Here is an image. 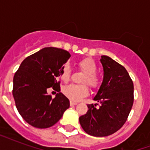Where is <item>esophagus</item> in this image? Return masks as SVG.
<instances>
[{
    "instance_id": "34e87169",
    "label": "esophagus",
    "mask_w": 150,
    "mask_h": 150,
    "mask_svg": "<svg viewBox=\"0 0 150 150\" xmlns=\"http://www.w3.org/2000/svg\"><path fill=\"white\" fill-rule=\"evenodd\" d=\"M70 105L71 106H75V105H77V103L73 102V101H70Z\"/></svg>"
}]
</instances>
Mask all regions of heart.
Here are the masks:
<instances>
[{"label":"heart","mask_w":150,"mask_h":150,"mask_svg":"<svg viewBox=\"0 0 150 150\" xmlns=\"http://www.w3.org/2000/svg\"><path fill=\"white\" fill-rule=\"evenodd\" d=\"M79 66L82 69V71L86 73V75L83 77L82 82L87 83L89 86L94 89L99 86L100 85V78L96 74L97 70V65L94 60L92 58H84L79 62ZM70 65L65 64L62 67L61 71V79L63 82H68L71 77ZM64 95L67 96L72 101H79L84 98L89 94V89L86 85H74L71 84L66 86L62 89Z\"/></svg>","instance_id":"obj_1"}]
</instances>
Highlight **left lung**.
<instances>
[{
    "instance_id": "left-lung-1",
    "label": "left lung",
    "mask_w": 150,
    "mask_h": 150,
    "mask_svg": "<svg viewBox=\"0 0 150 150\" xmlns=\"http://www.w3.org/2000/svg\"><path fill=\"white\" fill-rule=\"evenodd\" d=\"M103 80L93 100L99 108L87 105L88 111L79 117L83 130L96 137L114 134L125 123L134 101V86L128 71L110 57L103 55ZM96 106V104H95Z\"/></svg>"
}]
</instances>
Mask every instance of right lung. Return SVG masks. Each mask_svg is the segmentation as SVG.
I'll use <instances>...</instances> for the list:
<instances>
[{
	"label": "right lung",
	"instance_id": "1",
	"mask_svg": "<svg viewBox=\"0 0 150 150\" xmlns=\"http://www.w3.org/2000/svg\"><path fill=\"white\" fill-rule=\"evenodd\" d=\"M70 57L68 51L50 47L27 57L20 64L13 79L12 94L18 111L30 125L50 128L70 107L57 82ZM50 87L59 92L54 98L47 94Z\"/></svg>",
	"mask_w": 150,
	"mask_h": 150
}]
</instances>
